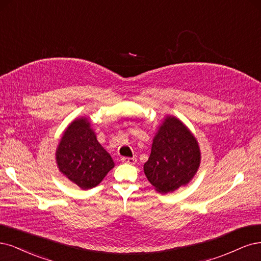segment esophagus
Instances as JSON below:
<instances>
[{
    "label": "esophagus",
    "instance_id": "obj_1",
    "mask_svg": "<svg viewBox=\"0 0 261 261\" xmlns=\"http://www.w3.org/2000/svg\"><path fill=\"white\" fill-rule=\"evenodd\" d=\"M121 162L122 163H124V164H134L137 162V159L134 158V157H122L121 158Z\"/></svg>",
    "mask_w": 261,
    "mask_h": 261
}]
</instances>
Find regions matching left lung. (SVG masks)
I'll list each match as a JSON object with an SVG mask.
<instances>
[{
	"instance_id": "obj_1",
	"label": "left lung",
	"mask_w": 261,
	"mask_h": 261,
	"mask_svg": "<svg viewBox=\"0 0 261 261\" xmlns=\"http://www.w3.org/2000/svg\"><path fill=\"white\" fill-rule=\"evenodd\" d=\"M199 162L195 138L179 119L168 117L154 138L144 172L158 192L169 193L189 183Z\"/></svg>"
}]
</instances>
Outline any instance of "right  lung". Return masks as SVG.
<instances>
[{
    "instance_id": "right-lung-1",
    "label": "right lung",
    "mask_w": 261,
    "mask_h": 261,
    "mask_svg": "<svg viewBox=\"0 0 261 261\" xmlns=\"http://www.w3.org/2000/svg\"><path fill=\"white\" fill-rule=\"evenodd\" d=\"M90 124L86 118L74 120L64 132L56 152L60 170L83 190L96 187L114 167Z\"/></svg>"
}]
</instances>
